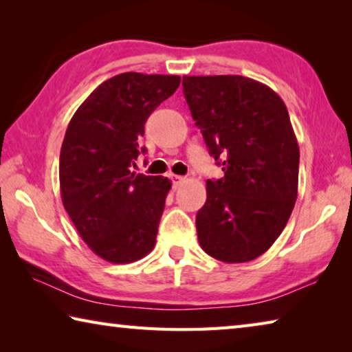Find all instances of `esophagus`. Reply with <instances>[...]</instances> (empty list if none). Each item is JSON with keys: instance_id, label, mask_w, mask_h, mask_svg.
<instances>
[{"instance_id": "obj_1", "label": "esophagus", "mask_w": 352, "mask_h": 352, "mask_svg": "<svg viewBox=\"0 0 352 352\" xmlns=\"http://www.w3.org/2000/svg\"><path fill=\"white\" fill-rule=\"evenodd\" d=\"M170 180H172V183H174V186H178V184H180V183H183V182H184V177L172 174V175H170Z\"/></svg>"}]
</instances>
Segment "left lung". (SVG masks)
Returning a JSON list of instances; mask_svg holds the SVG:
<instances>
[{"label": "left lung", "mask_w": 352, "mask_h": 352, "mask_svg": "<svg viewBox=\"0 0 352 352\" xmlns=\"http://www.w3.org/2000/svg\"><path fill=\"white\" fill-rule=\"evenodd\" d=\"M183 93L225 174L206 180L200 247L228 264L253 261L283 233L296 201L300 147L287 107L243 76H183Z\"/></svg>", "instance_id": "left-lung-1"}]
</instances>
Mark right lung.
Here are the masks:
<instances>
[{
  "label": "right lung",
  "mask_w": 352,
  "mask_h": 352,
  "mask_svg": "<svg viewBox=\"0 0 352 352\" xmlns=\"http://www.w3.org/2000/svg\"><path fill=\"white\" fill-rule=\"evenodd\" d=\"M180 76L122 73L105 80L76 110L65 133L58 178L65 210L83 242L111 264L153 250L172 186L132 172L144 147V124L180 85Z\"/></svg>",
  "instance_id": "obj_1"
}]
</instances>
